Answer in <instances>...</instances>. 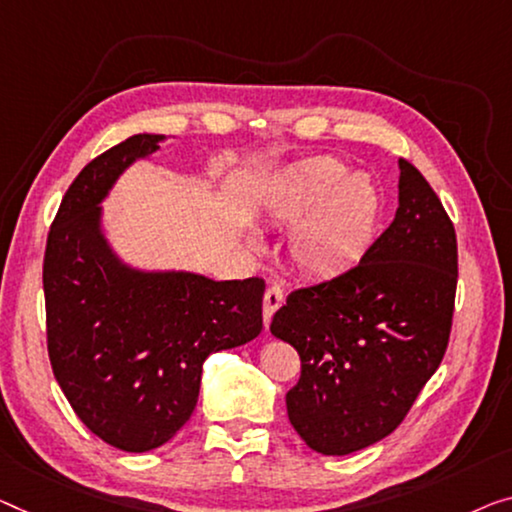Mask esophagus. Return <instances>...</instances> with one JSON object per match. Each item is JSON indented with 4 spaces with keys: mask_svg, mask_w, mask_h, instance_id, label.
Instances as JSON below:
<instances>
[{
    "mask_svg": "<svg viewBox=\"0 0 512 512\" xmlns=\"http://www.w3.org/2000/svg\"><path fill=\"white\" fill-rule=\"evenodd\" d=\"M282 303H285V289L276 282V285H271L264 294V326L271 324V317L276 315V310Z\"/></svg>",
    "mask_w": 512,
    "mask_h": 512,
    "instance_id": "34e87169",
    "label": "esophagus"
}]
</instances>
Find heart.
Masks as SVG:
<instances>
[{"label":"heart","mask_w":512,"mask_h":512,"mask_svg":"<svg viewBox=\"0 0 512 512\" xmlns=\"http://www.w3.org/2000/svg\"><path fill=\"white\" fill-rule=\"evenodd\" d=\"M333 156L308 158L287 170L273 190L269 213L292 225L309 213L292 239L289 253L312 276H335L354 266L368 250L379 216V190L368 174H348Z\"/></svg>","instance_id":"1"}]
</instances>
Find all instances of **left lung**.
<instances>
[{
  "mask_svg": "<svg viewBox=\"0 0 512 512\" xmlns=\"http://www.w3.org/2000/svg\"><path fill=\"white\" fill-rule=\"evenodd\" d=\"M457 289L453 220L400 158V207L361 262L294 289L271 333L301 356L287 414L312 451L347 455L409 414L451 340Z\"/></svg>",
  "mask_w": 512,
  "mask_h": 512,
  "instance_id": "1",
  "label": "left lung"
}]
</instances>
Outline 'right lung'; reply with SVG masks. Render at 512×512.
<instances>
[{
  "label": "right lung",
  "mask_w": 512,
  "mask_h": 512,
  "mask_svg": "<svg viewBox=\"0 0 512 512\" xmlns=\"http://www.w3.org/2000/svg\"><path fill=\"white\" fill-rule=\"evenodd\" d=\"M133 135L68 186L43 257L45 333L55 379L98 439L119 451L163 446L193 414L202 363L262 331L264 278L137 273L98 232V202L124 167L158 149Z\"/></svg>",
  "instance_id": "add662e5"
}]
</instances>
